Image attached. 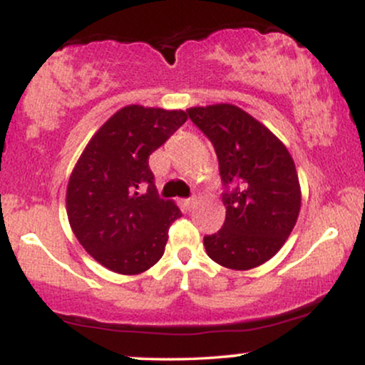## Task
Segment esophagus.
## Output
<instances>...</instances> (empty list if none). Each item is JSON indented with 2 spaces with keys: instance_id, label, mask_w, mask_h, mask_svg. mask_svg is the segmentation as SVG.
<instances>
[{
  "instance_id": "1",
  "label": "esophagus",
  "mask_w": 365,
  "mask_h": 365,
  "mask_svg": "<svg viewBox=\"0 0 365 365\" xmlns=\"http://www.w3.org/2000/svg\"><path fill=\"white\" fill-rule=\"evenodd\" d=\"M185 206L188 209H194L197 206V199L195 197H190V199H185Z\"/></svg>"
}]
</instances>
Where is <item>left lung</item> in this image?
<instances>
[{
  "label": "left lung",
  "instance_id": "obj_1",
  "mask_svg": "<svg viewBox=\"0 0 365 365\" xmlns=\"http://www.w3.org/2000/svg\"><path fill=\"white\" fill-rule=\"evenodd\" d=\"M187 113L215 145L226 187L225 225L204 237L206 252L233 271L261 266L282 249L299 220L302 190L292 154L235 104L194 106Z\"/></svg>",
  "mask_w": 365,
  "mask_h": 365
}]
</instances>
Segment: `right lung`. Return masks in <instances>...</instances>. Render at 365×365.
<instances>
[{
    "label": "right lung",
    "mask_w": 365,
    "mask_h": 365,
    "mask_svg": "<svg viewBox=\"0 0 365 365\" xmlns=\"http://www.w3.org/2000/svg\"><path fill=\"white\" fill-rule=\"evenodd\" d=\"M187 121L182 110L128 104L92 135L66 185V215L81 245L118 274H140L165 254L182 216L159 199L149 156Z\"/></svg>",
    "instance_id": "obj_1"
}]
</instances>
